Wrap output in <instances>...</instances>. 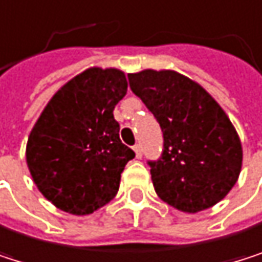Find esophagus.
I'll return each instance as SVG.
<instances>
[{
    "label": "esophagus",
    "instance_id": "1",
    "mask_svg": "<svg viewBox=\"0 0 262 262\" xmlns=\"http://www.w3.org/2000/svg\"><path fill=\"white\" fill-rule=\"evenodd\" d=\"M134 150H135V155H137V158L140 160V158L143 157V149H141V146H140V144L134 146Z\"/></svg>",
    "mask_w": 262,
    "mask_h": 262
}]
</instances>
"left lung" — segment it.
<instances>
[{"label":"left lung","instance_id":"8db88e82","mask_svg":"<svg viewBox=\"0 0 262 262\" xmlns=\"http://www.w3.org/2000/svg\"><path fill=\"white\" fill-rule=\"evenodd\" d=\"M128 82L164 135L163 158L149 163L157 195L184 213L224 200L239 178L243 146L223 107L177 70L144 69L128 73Z\"/></svg>","mask_w":262,"mask_h":262}]
</instances>
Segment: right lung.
<instances>
[{
  "label": "right lung",
  "instance_id": "right-lung-1",
  "mask_svg": "<svg viewBox=\"0 0 262 262\" xmlns=\"http://www.w3.org/2000/svg\"><path fill=\"white\" fill-rule=\"evenodd\" d=\"M125 93L122 70L89 67L58 89L32 127L27 167L56 209L84 216L116 196L121 172L135 158L113 118Z\"/></svg>",
  "mask_w": 262,
  "mask_h": 262
}]
</instances>
